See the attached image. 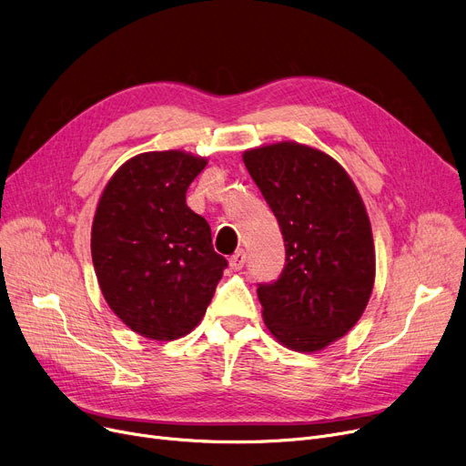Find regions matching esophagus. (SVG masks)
<instances>
[{
    "label": "esophagus",
    "mask_w": 466,
    "mask_h": 466,
    "mask_svg": "<svg viewBox=\"0 0 466 466\" xmlns=\"http://www.w3.org/2000/svg\"><path fill=\"white\" fill-rule=\"evenodd\" d=\"M246 251H238V253H234L232 257H230V260H228V264H230V268L234 272H238V270H241L243 268V264H246Z\"/></svg>",
    "instance_id": "1"
}]
</instances>
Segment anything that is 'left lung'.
Returning a JSON list of instances; mask_svg holds the SVG:
<instances>
[{
    "mask_svg": "<svg viewBox=\"0 0 466 466\" xmlns=\"http://www.w3.org/2000/svg\"><path fill=\"white\" fill-rule=\"evenodd\" d=\"M243 164L287 253L279 279L257 289L266 329L292 351H321L355 327L372 295L376 251L364 202L339 162L304 143L255 147Z\"/></svg>",
    "mask_w": 466,
    "mask_h": 466,
    "instance_id": "left-lung-1",
    "label": "left lung"
}]
</instances>
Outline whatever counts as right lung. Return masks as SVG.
Returning <instances> with one entry per match:
<instances>
[{"label": "right lung", "instance_id": "1", "mask_svg": "<svg viewBox=\"0 0 466 466\" xmlns=\"http://www.w3.org/2000/svg\"><path fill=\"white\" fill-rule=\"evenodd\" d=\"M206 164L177 149L136 155L96 206L97 285L118 319L149 339L171 341L198 327L227 268L208 220L187 206V188Z\"/></svg>", "mask_w": 466, "mask_h": 466}]
</instances>
